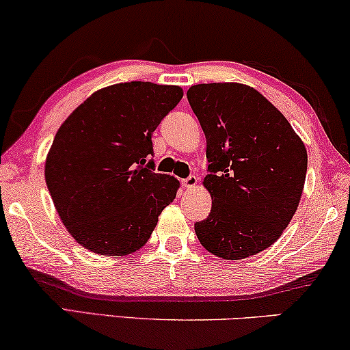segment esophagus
<instances>
[{"mask_svg":"<svg viewBox=\"0 0 350 350\" xmlns=\"http://www.w3.org/2000/svg\"><path fill=\"white\" fill-rule=\"evenodd\" d=\"M196 184H198V177H196V176H189L187 179L182 180V185H184V189H193Z\"/></svg>","mask_w":350,"mask_h":350,"instance_id":"obj_1","label":"esophagus"}]
</instances>
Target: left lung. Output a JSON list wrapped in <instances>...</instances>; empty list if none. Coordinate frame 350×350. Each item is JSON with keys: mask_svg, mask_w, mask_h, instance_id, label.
<instances>
[{"mask_svg": "<svg viewBox=\"0 0 350 350\" xmlns=\"http://www.w3.org/2000/svg\"><path fill=\"white\" fill-rule=\"evenodd\" d=\"M187 98L206 136L203 185L213 198L195 224L206 250L247 258L273 245L297 213L308 152L292 125L262 93L234 82L198 83Z\"/></svg>", "mask_w": 350, "mask_h": 350, "instance_id": "8db88e82", "label": "left lung"}]
</instances>
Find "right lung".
Returning <instances> with one entry per match:
<instances>
[{
  "label": "right lung",
  "mask_w": 350,
  "mask_h": 350,
  "mask_svg": "<svg viewBox=\"0 0 350 350\" xmlns=\"http://www.w3.org/2000/svg\"><path fill=\"white\" fill-rule=\"evenodd\" d=\"M184 93L124 82L88 96L58 128L46 184L63 225L82 247L122 257L149 241L179 180L155 173L152 133Z\"/></svg>",
  "instance_id": "obj_1"
}]
</instances>
